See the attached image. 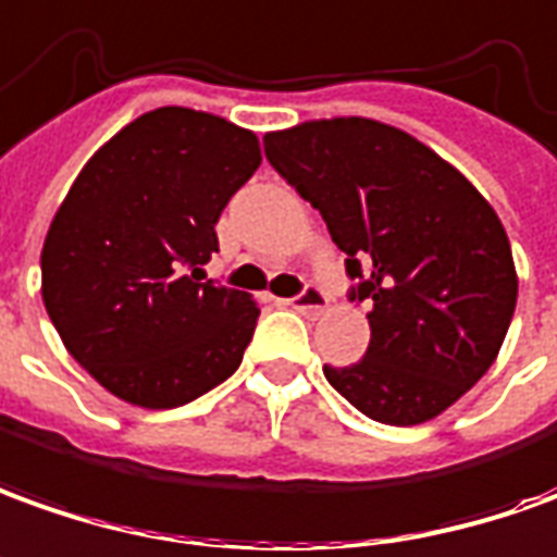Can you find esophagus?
Returning <instances> with one entry per match:
<instances>
[{
	"label": "esophagus",
	"mask_w": 557,
	"mask_h": 557,
	"mask_svg": "<svg viewBox=\"0 0 557 557\" xmlns=\"http://www.w3.org/2000/svg\"><path fill=\"white\" fill-rule=\"evenodd\" d=\"M290 306H294L297 312H302V315L318 318L324 315V309H327V294H324L321 287L306 285L302 287V294H297V297L290 300Z\"/></svg>",
	"instance_id": "1"
}]
</instances>
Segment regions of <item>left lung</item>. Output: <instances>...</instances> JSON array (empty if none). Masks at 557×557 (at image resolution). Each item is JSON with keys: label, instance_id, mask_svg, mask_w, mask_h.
<instances>
[{"label": "left lung", "instance_id": "1", "mask_svg": "<svg viewBox=\"0 0 557 557\" xmlns=\"http://www.w3.org/2000/svg\"><path fill=\"white\" fill-rule=\"evenodd\" d=\"M267 160L321 212L370 348L324 367L367 418L409 428L446 412L497 358L519 278L506 230L458 169L397 126L330 117L267 133Z\"/></svg>", "mask_w": 557, "mask_h": 557}]
</instances>
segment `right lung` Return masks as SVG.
<instances>
[{"label": "right lung", "instance_id": "add662e5", "mask_svg": "<svg viewBox=\"0 0 557 557\" xmlns=\"http://www.w3.org/2000/svg\"><path fill=\"white\" fill-rule=\"evenodd\" d=\"M257 166L251 129L166 106L111 136L69 187L41 248V300L114 397L175 409L239 370L260 309L202 267Z\"/></svg>", "mask_w": 557, "mask_h": 557}]
</instances>
